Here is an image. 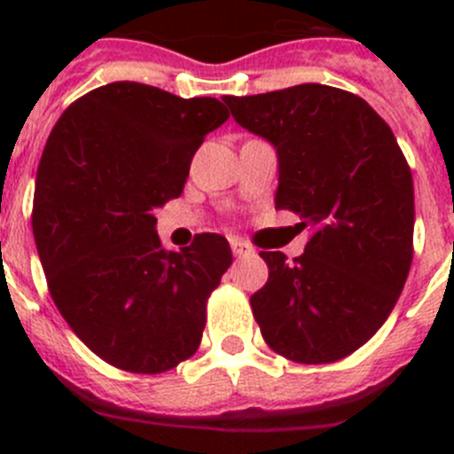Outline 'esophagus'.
<instances>
[{
  "instance_id": "esophagus-1",
  "label": "esophagus",
  "mask_w": 454,
  "mask_h": 454,
  "mask_svg": "<svg viewBox=\"0 0 454 454\" xmlns=\"http://www.w3.org/2000/svg\"><path fill=\"white\" fill-rule=\"evenodd\" d=\"M231 252H234L236 256H246V254H252V246H247L246 240H240V239H231Z\"/></svg>"
}]
</instances>
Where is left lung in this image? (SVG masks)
Segmentation results:
<instances>
[{
  "instance_id": "1",
  "label": "left lung",
  "mask_w": 454,
  "mask_h": 454,
  "mask_svg": "<svg viewBox=\"0 0 454 454\" xmlns=\"http://www.w3.org/2000/svg\"><path fill=\"white\" fill-rule=\"evenodd\" d=\"M275 147V208L311 230L304 254L262 252L250 298L268 346L298 364L352 355L384 325L414 259V182L391 127L366 99L323 83L224 98Z\"/></svg>"
}]
</instances>
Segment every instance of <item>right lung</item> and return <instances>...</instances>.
Listing matches in <instances>:
<instances>
[{
	"label": "right lung",
	"instance_id": "add662e5",
	"mask_svg": "<svg viewBox=\"0 0 454 454\" xmlns=\"http://www.w3.org/2000/svg\"><path fill=\"white\" fill-rule=\"evenodd\" d=\"M227 118L214 98L114 82L70 104L47 138L31 218L40 263L72 332L111 366L156 375L198 350L230 243L198 234L166 250L154 208L182 195L192 154Z\"/></svg>",
	"mask_w": 454,
	"mask_h": 454
}]
</instances>
